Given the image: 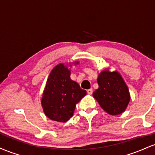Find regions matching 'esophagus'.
<instances>
[{
    "label": "esophagus",
    "instance_id": "1",
    "mask_svg": "<svg viewBox=\"0 0 155 155\" xmlns=\"http://www.w3.org/2000/svg\"><path fill=\"white\" fill-rule=\"evenodd\" d=\"M92 93H93V90H92V88H90V89H88V90H87V94H92Z\"/></svg>",
    "mask_w": 155,
    "mask_h": 155
}]
</instances>
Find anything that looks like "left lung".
<instances>
[{
	"instance_id": "1",
	"label": "left lung",
	"mask_w": 155,
	"mask_h": 155,
	"mask_svg": "<svg viewBox=\"0 0 155 155\" xmlns=\"http://www.w3.org/2000/svg\"><path fill=\"white\" fill-rule=\"evenodd\" d=\"M99 88L93 97L100 107L112 116L119 115L126 110L130 100V91L124 79L117 71L102 70L97 78Z\"/></svg>"
}]
</instances>
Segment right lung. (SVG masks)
<instances>
[{
  "label": "right lung",
  "instance_id": "obj_1",
  "mask_svg": "<svg viewBox=\"0 0 155 155\" xmlns=\"http://www.w3.org/2000/svg\"><path fill=\"white\" fill-rule=\"evenodd\" d=\"M79 62H73L76 65ZM70 63L59 64L52 69L41 97L45 114L58 122H66L73 116L76 104L86 96V90L70 78Z\"/></svg>",
  "mask_w": 155,
  "mask_h": 155
}]
</instances>
